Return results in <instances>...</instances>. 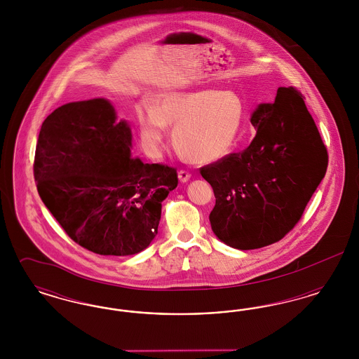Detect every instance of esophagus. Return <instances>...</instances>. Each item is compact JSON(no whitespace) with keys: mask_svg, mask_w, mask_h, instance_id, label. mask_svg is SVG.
<instances>
[{"mask_svg":"<svg viewBox=\"0 0 359 359\" xmlns=\"http://www.w3.org/2000/svg\"><path fill=\"white\" fill-rule=\"evenodd\" d=\"M177 176H179V180L182 182V183H186L189 180V177H191V173L189 172L186 171V170H180V171L177 172Z\"/></svg>","mask_w":359,"mask_h":359,"instance_id":"obj_1","label":"esophagus"}]
</instances>
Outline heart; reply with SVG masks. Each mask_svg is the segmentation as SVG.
<instances>
[{
  "label": "heart",
  "instance_id": "b5f03b06",
  "mask_svg": "<svg viewBox=\"0 0 359 359\" xmlns=\"http://www.w3.org/2000/svg\"><path fill=\"white\" fill-rule=\"evenodd\" d=\"M140 135L145 149L157 154L175 128L177 151L195 163L222 158L237 144L245 121V103L234 91L199 90L163 95L154 107L137 110Z\"/></svg>",
  "mask_w": 359,
  "mask_h": 359
}]
</instances>
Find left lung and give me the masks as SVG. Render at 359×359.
I'll return each mask as SVG.
<instances>
[{
    "instance_id": "obj_1",
    "label": "left lung",
    "mask_w": 359,
    "mask_h": 359,
    "mask_svg": "<svg viewBox=\"0 0 359 359\" xmlns=\"http://www.w3.org/2000/svg\"><path fill=\"white\" fill-rule=\"evenodd\" d=\"M250 122L257 133L245 151L201 168L215 195L211 229L239 250L284 238L328 164L320 133L296 88L278 87L274 102L261 103Z\"/></svg>"
}]
</instances>
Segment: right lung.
Here are the masks:
<instances>
[{
    "instance_id": "obj_1",
    "label": "right lung",
    "mask_w": 359,
    "mask_h": 359,
    "mask_svg": "<svg viewBox=\"0 0 359 359\" xmlns=\"http://www.w3.org/2000/svg\"><path fill=\"white\" fill-rule=\"evenodd\" d=\"M126 121L104 98L71 102L44 120L34 175L43 203L74 242L101 256H132L157 234L161 202L177 186L164 164L132 158Z\"/></svg>"
}]
</instances>
